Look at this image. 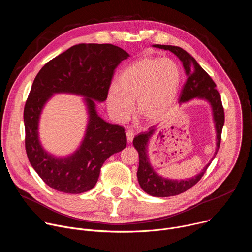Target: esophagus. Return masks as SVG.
<instances>
[{"label":"esophagus","mask_w":252,"mask_h":252,"mask_svg":"<svg viewBox=\"0 0 252 252\" xmlns=\"http://www.w3.org/2000/svg\"><path fill=\"white\" fill-rule=\"evenodd\" d=\"M133 136H134V133H133L132 130H130V129L126 130V139H127L128 142H131V141H132Z\"/></svg>","instance_id":"obj_1"}]
</instances>
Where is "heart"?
Masks as SVG:
<instances>
[{"label":"heart","instance_id":"obj_1","mask_svg":"<svg viewBox=\"0 0 252 252\" xmlns=\"http://www.w3.org/2000/svg\"><path fill=\"white\" fill-rule=\"evenodd\" d=\"M182 85V70L167 58L139 59L126 68L106 94V105L112 116L125 122L132 112L136 98V112L147 122L162 120L174 104Z\"/></svg>","mask_w":252,"mask_h":252}]
</instances>
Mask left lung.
I'll return each mask as SVG.
<instances>
[{
  "mask_svg": "<svg viewBox=\"0 0 252 252\" xmlns=\"http://www.w3.org/2000/svg\"><path fill=\"white\" fill-rule=\"evenodd\" d=\"M153 47L170 51L182 61L188 79L182 90L181 95H179V103L187 102L195 97L207 100L211 106L215 131H217V149H215V153L211 160L195 176L187 179H178V181L177 179H168L160 176L151 165L148 156V145L150 139L157 130L156 127L152 126L148 131L141 132L133 138V147L138 152L139 158L136 175L140 188L150 195L157 197H167L187 191L196 185L203 176L212 159L217 156L220 146L221 131L224 125V111L220 94L215 89L217 85L190 54L184 49L175 46L154 45Z\"/></svg>",
  "mask_w": 252,
  "mask_h": 252,
  "instance_id": "left-lung-1",
  "label": "left lung"
}]
</instances>
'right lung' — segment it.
<instances>
[{
	"label": "right lung",
	"instance_id": "right-lung-1",
	"mask_svg": "<svg viewBox=\"0 0 252 252\" xmlns=\"http://www.w3.org/2000/svg\"><path fill=\"white\" fill-rule=\"evenodd\" d=\"M128 57L111 44H80L48 62L34 78L24 109L25 146L30 163L50 188L74 194L91 190L103 162L126 147L124 127L103 121L95 101L106 99L115 68ZM55 93L84 96L89 115L81 146L64 158L46 152L38 138L41 111Z\"/></svg>",
	"mask_w": 252,
	"mask_h": 252
}]
</instances>
